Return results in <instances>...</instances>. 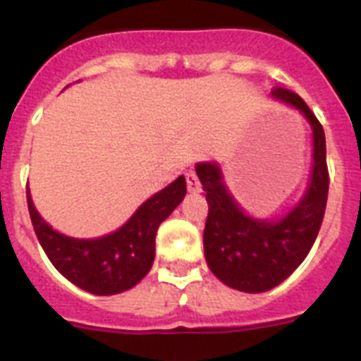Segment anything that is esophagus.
<instances>
[{
	"label": "esophagus",
	"mask_w": 361,
	"mask_h": 361,
	"mask_svg": "<svg viewBox=\"0 0 361 361\" xmlns=\"http://www.w3.org/2000/svg\"><path fill=\"white\" fill-rule=\"evenodd\" d=\"M186 183H188V191H190V193H199V191L202 190L199 178H197V175L193 173V171H190V173L186 175Z\"/></svg>",
	"instance_id": "1"
}]
</instances>
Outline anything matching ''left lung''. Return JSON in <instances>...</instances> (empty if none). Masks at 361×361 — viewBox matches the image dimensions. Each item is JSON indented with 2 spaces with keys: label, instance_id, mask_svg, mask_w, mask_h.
Here are the masks:
<instances>
[{
  "label": "left lung",
  "instance_id": "left-lung-1",
  "mask_svg": "<svg viewBox=\"0 0 361 361\" xmlns=\"http://www.w3.org/2000/svg\"><path fill=\"white\" fill-rule=\"evenodd\" d=\"M271 97L298 110L312 132L309 183L291 209L276 219H257L244 212L233 197L219 162L206 161L195 166L209 206L204 228L206 262L220 282L244 293L276 288L304 262L320 231L329 191L322 124L295 92L275 88Z\"/></svg>",
  "mask_w": 361,
  "mask_h": 361
}]
</instances>
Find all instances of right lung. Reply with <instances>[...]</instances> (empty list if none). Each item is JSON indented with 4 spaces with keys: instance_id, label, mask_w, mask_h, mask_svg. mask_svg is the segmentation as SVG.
<instances>
[{
    "instance_id": "1",
    "label": "right lung",
    "mask_w": 361,
    "mask_h": 361,
    "mask_svg": "<svg viewBox=\"0 0 361 361\" xmlns=\"http://www.w3.org/2000/svg\"><path fill=\"white\" fill-rule=\"evenodd\" d=\"M186 195V178L177 177L135 209L119 229L95 238L63 235L43 220L27 190L28 212L41 247L66 280L92 295L110 296L135 288L155 258V235L162 220Z\"/></svg>"
}]
</instances>
